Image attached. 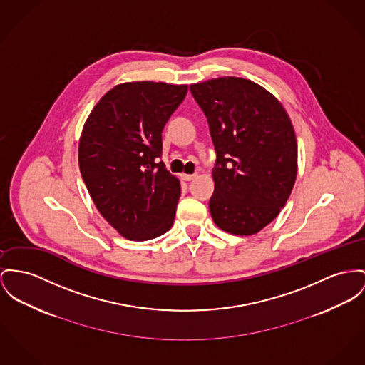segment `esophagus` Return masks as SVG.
I'll list each match as a JSON object with an SVG mask.
<instances>
[{"label":"esophagus","instance_id":"1","mask_svg":"<svg viewBox=\"0 0 365 365\" xmlns=\"http://www.w3.org/2000/svg\"><path fill=\"white\" fill-rule=\"evenodd\" d=\"M196 175H197V174H181V178H182L184 181H191V180H194Z\"/></svg>","mask_w":365,"mask_h":365}]
</instances>
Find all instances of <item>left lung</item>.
<instances>
[{"label": "left lung", "instance_id": "8db88e82", "mask_svg": "<svg viewBox=\"0 0 365 365\" xmlns=\"http://www.w3.org/2000/svg\"><path fill=\"white\" fill-rule=\"evenodd\" d=\"M216 149L212 219L222 231L253 235L285 206L297 173V144L282 103L241 77L191 84Z\"/></svg>", "mask_w": 365, "mask_h": 365}]
</instances>
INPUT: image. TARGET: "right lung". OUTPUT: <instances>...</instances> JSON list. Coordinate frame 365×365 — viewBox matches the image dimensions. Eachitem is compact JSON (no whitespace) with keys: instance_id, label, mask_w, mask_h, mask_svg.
<instances>
[{"instance_id":"1","label":"right lung","mask_w":365,"mask_h":365,"mask_svg":"<svg viewBox=\"0 0 365 365\" xmlns=\"http://www.w3.org/2000/svg\"><path fill=\"white\" fill-rule=\"evenodd\" d=\"M188 86L123 83L91 110L78 143V166L98 212L122 237L148 241L173 225L180 181L162 156V131Z\"/></svg>"}]
</instances>
